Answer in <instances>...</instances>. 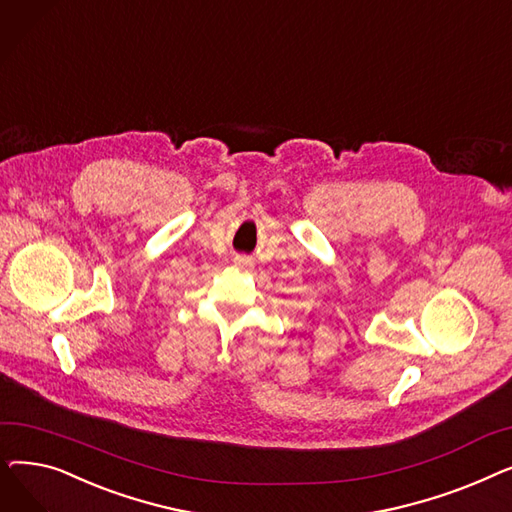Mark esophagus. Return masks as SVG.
Wrapping results in <instances>:
<instances>
[{"instance_id":"1","label":"esophagus","mask_w":512,"mask_h":512,"mask_svg":"<svg viewBox=\"0 0 512 512\" xmlns=\"http://www.w3.org/2000/svg\"><path fill=\"white\" fill-rule=\"evenodd\" d=\"M234 265H236V267H240V270H245V267H249V265H251V261H249V259H245V257H238V259L234 261Z\"/></svg>"}]
</instances>
